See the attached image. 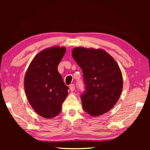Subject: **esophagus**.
Instances as JSON below:
<instances>
[{"label":"esophagus","mask_w":150,"mask_h":150,"mask_svg":"<svg viewBox=\"0 0 150 150\" xmlns=\"http://www.w3.org/2000/svg\"><path fill=\"white\" fill-rule=\"evenodd\" d=\"M75 88V86L74 84H71L69 86V89H70V90H71V91H74Z\"/></svg>","instance_id":"esophagus-1"}]
</instances>
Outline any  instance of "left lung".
I'll return each instance as SVG.
<instances>
[{
	"label": "left lung",
	"instance_id": "8db88e82",
	"mask_svg": "<svg viewBox=\"0 0 150 150\" xmlns=\"http://www.w3.org/2000/svg\"><path fill=\"white\" fill-rule=\"evenodd\" d=\"M71 53L83 73L86 90L81 96L82 108L90 115H102L115 106L122 92L119 66L103 50L77 47Z\"/></svg>",
	"mask_w": 150,
	"mask_h": 150
}]
</instances>
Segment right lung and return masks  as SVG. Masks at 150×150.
Wrapping results in <instances>:
<instances>
[{
  "label": "right lung",
  "instance_id": "add662e5",
  "mask_svg": "<svg viewBox=\"0 0 150 150\" xmlns=\"http://www.w3.org/2000/svg\"><path fill=\"white\" fill-rule=\"evenodd\" d=\"M66 50L59 46L42 50L34 57L25 75L28 101L37 113L46 119L58 115L68 93L69 88L57 69Z\"/></svg>",
  "mask_w": 150,
  "mask_h": 150
}]
</instances>
